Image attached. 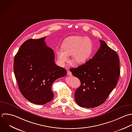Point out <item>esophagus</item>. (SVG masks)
<instances>
[{"instance_id":"34e87169","label":"esophagus","mask_w":132,"mask_h":132,"mask_svg":"<svg viewBox=\"0 0 132 132\" xmlns=\"http://www.w3.org/2000/svg\"><path fill=\"white\" fill-rule=\"evenodd\" d=\"M67 75H68L69 76H71L72 75V73L70 71H67Z\"/></svg>"}]
</instances>
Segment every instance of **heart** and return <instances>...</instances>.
<instances>
[{"label":"heart","instance_id":"obj_1","mask_svg":"<svg viewBox=\"0 0 132 132\" xmlns=\"http://www.w3.org/2000/svg\"><path fill=\"white\" fill-rule=\"evenodd\" d=\"M93 52V43L90 38L81 36H72L66 38L62 48L56 50L57 60L61 66H64L72 55V61L76 64L85 63Z\"/></svg>","mask_w":132,"mask_h":132}]
</instances>
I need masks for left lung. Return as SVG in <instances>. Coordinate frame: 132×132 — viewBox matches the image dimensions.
Masks as SVG:
<instances>
[{"mask_svg": "<svg viewBox=\"0 0 132 132\" xmlns=\"http://www.w3.org/2000/svg\"><path fill=\"white\" fill-rule=\"evenodd\" d=\"M100 47L92 59L76 68L72 75L81 82L75 93L76 103L81 107L94 108L102 104L116 87L120 75L117 52L100 40Z\"/></svg>", "mask_w": 132, "mask_h": 132, "instance_id": "8db88e82", "label": "left lung"}]
</instances>
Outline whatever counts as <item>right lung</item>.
Here are the masks:
<instances>
[{
	"instance_id": "add662e5",
	"label": "right lung",
	"mask_w": 132,
	"mask_h": 132,
	"mask_svg": "<svg viewBox=\"0 0 132 132\" xmlns=\"http://www.w3.org/2000/svg\"><path fill=\"white\" fill-rule=\"evenodd\" d=\"M46 37L29 39L14 57V71L19 89L30 102L43 105L53 98V83L66 73L54 63L53 50L46 45Z\"/></svg>"
}]
</instances>
